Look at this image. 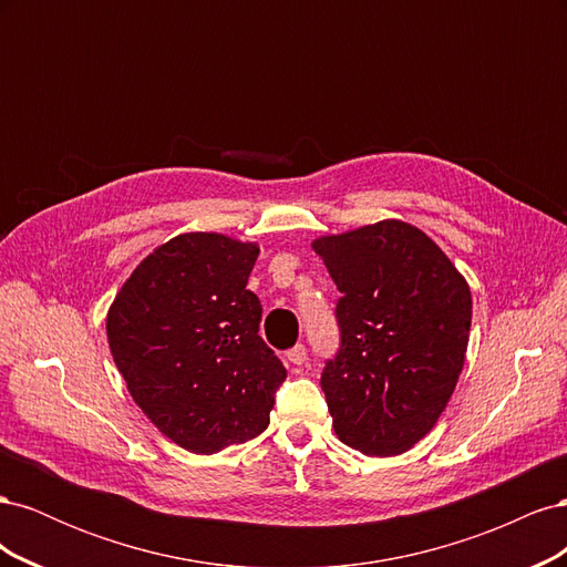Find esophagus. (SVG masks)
I'll return each mask as SVG.
<instances>
[{
    "instance_id": "esophagus-1",
    "label": "esophagus",
    "mask_w": 567,
    "mask_h": 567,
    "mask_svg": "<svg viewBox=\"0 0 567 567\" xmlns=\"http://www.w3.org/2000/svg\"><path fill=\"white\" fill-rule=\"evenodd\" d=\"M286 359H288V364H293V367H302V364L307 362V348H305V346H296V348H290V350L286 352Z\"/></svg>"
}]
</instances>
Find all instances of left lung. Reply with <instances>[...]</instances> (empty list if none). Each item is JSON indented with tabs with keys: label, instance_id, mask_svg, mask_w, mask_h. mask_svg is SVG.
Listing matches in <instances>:
<instances>
[{
	"label": "left lung",
	"instance_id": "obj_1",
	"mask_svg": "<svg viewBox=\"0 0 567 567\" xmlns=\"http://www.w3.org/2000/svg\"><path fill=\"white\" fill-rule=\"evenodd\" d=\"M340 290V348L321 373L333 431L367 456L431 433L466 359L473 300L435 241L400 219L312 244Z\"/></svg>",
	"mask_w": 567,
	"mask_h": 567
}]
</instances>
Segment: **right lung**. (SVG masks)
Instances as JSON below:
<instances>
[{
  "label": "right lung",
  "mask_w": 567,
  "mask_h": 567,
  "mask_svg": "<svg viewBox=\"0 0 567 567\" xmlns=\"http://www.w3.org/2000/svg\"><path fill=\"white\" fill-rule=\"evenodd\" d=\"M255 244L182 234L153 250L115 296L106 333L132 400L194 454L248 442L269 425L286 369L257 336L246 288Z\"/></svg>",
  "instance_id": "1"
}]
</instances>
